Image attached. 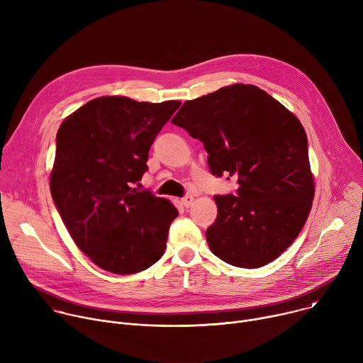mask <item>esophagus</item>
I'll use <instances>...</instances> for the list:
<instances>
[{
	"label": "esophagus",
	"instance_id": "esophagus-1",
	"mask_svg": "<svg viewBox=\"0 0 363 363\" xmlns=\"http://www.w3.org/2000/svg\"><path fill=\"white\" fill-rule=\"evenodd\" d=\"M192 202H194V196L192 195H186V196L182 198V203H184L185 208H189V206L192 205Z\"/></svg>",
	"mask_w": 363,
	"mask_h": 363
}]
</instances>
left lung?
I'll list each match as a JSON object with an SVG mask.
<instances>
[{"instance_id":"obj_1","label":"left lung","mask_w":363,"mask_h":363,"mask_svg":"<svg viewBox=\"0 0 363 363\" xmlns=\"http://www.w3.org/2000/svg\"><path fill=\"white\" fill-rule=\"evenodd\" d=\"M172 123L202 140L214 175L238 182V196H214L218 216L206 230L213 254L242 269L276 260L304 227L315 198L296 115L263 89L235 83L186 100Z\"/></svg>"}]
</instances>
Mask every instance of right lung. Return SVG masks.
<instances>
[{"instance_id": "1", "label": "right lung", "mask_w": 363, "mask_h": 363, "mask_svg": "<svg viewBox=\"0 0 363 363\" xmlns=\"http://www.w3.org/2000/svg\"><path fill=\"white\" fill-rule=\"evenodd\" d=\"M179 106L101 96L60 125L51 196L76 245L103 270L139 273L165 252L178 210L132 184L147 171L149 147Z\"/></svg>"}]
</instances>
